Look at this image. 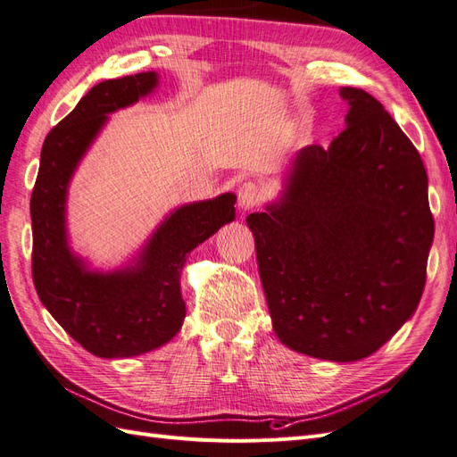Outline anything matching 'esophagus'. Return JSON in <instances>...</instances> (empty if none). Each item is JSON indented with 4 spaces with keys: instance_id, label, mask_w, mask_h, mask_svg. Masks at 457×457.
I'll return each instance as SVG.
<instances>
[{
    "instance_id": "esophagus-1",
    "label": "esophagus",
    "mask_w": 457,
    "mask_h": 457,
    "mask_svg": "<svg viewBox=\"0 0 457 457\" xmlns=\"http://www.w3.org/2000/svg\"><path fill=\"white\" fill-rule=\"evenodd\" d=\"M261 200V188L257 183L253 181H245L240 188H238V205L242 207L244 212H250L259 204Z\"/></svg>"
}]
</instances>
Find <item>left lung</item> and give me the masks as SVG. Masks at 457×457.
Returning a JSON list of instances; mask_svg holds the SVG:
<instances>
[{
  "label": "left lung",
  "mask_w": 457,
  "mask_h": 457,
  "mask_svg": "<svg viewBox=\"0 0 457 457\" xmlns=\"http://www.w3.org/2000/svg\"><path fill=\"white\" fill-rule=\"evenodd\" d=\"M347 128L303 148L280 204L252 213L259 276L276 336L297 353L353 362L416 311L435 220L418 148L356 87Z\"/></svg>",
  "instance_id": "1"
}]
</instances>
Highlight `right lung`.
I'll use <instances>...</instances> for the list:
<instances>
[{
    "label": "right lung",
    "instance_id": "1",
    "mask_svg": "<svg viewBox=\"0 0 457 457\" xmlns=\"http://www.w3.org/2000/svg\"><path fill=\"white\" fill-rule=\"evenodd\" d=\"M154 72L91 87L41 148L30 198L36 292L68 336L95 356L126 358L168 343L185 320L179 276L188 253L234 219V195L190 204L165 219L135 269L93 274L71 253L64 232L66 187L106 114L156 87Z\"/></svg>",
    "mask_w": 457,
    "mask_h": 457
}]
</instances>
